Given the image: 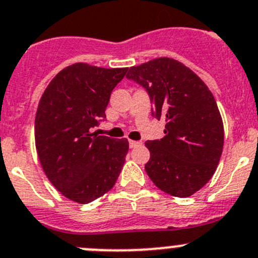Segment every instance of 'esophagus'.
<instances>
[{
    "mask_svg": "<svg viewBox=\"0 0 258 258\" xmlns=\"http://www.w3.org/2000/svg\"><path fill=\"white\" fill-rule=\"evenodd\" d=\"M142 145V142H137V140H129V147L130 148H137Z\"/></svg>",
    "mask_w": 258,
    "mask_h": 258,
    "instance_id": "esophagus-1",
    "label": "esophagus"
}]
</instances>
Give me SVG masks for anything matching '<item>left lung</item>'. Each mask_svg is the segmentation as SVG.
Wrapping results in <instances>:
<instances>
[{
  "instance_id": "obj_1",
  "label": "left lung",
  "mask_w": 258,
  "mask_h": 258,
  "mask_svg": "<svg viewBox=\"0 0 258 258\" xmlns=\"http://www.w3.org/2000/svg\"><path fill=\"white\" fill-rule=\"evenodd\" d=\"M145 89L152 115L164 119V138L147 140L145 172L163 192L185 198L215 174L223 149V123L212 93L190 69L159 57L126 75Z\"/></svg>"
}]
</instances>
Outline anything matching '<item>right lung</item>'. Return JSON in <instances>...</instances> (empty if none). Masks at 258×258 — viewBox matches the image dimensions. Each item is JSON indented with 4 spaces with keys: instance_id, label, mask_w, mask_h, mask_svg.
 I'll return each mask as SVG.
<instances>
[{
    "instance_id": "right-lung-1",
    "label": "right lung",
    "mask_w": 258,
    "mask_h": 258,
    "mask_svg": "<svg viewBox=\"0 0 258 258\" xmlns=\"http://www.w3.org/2000/svg\"><path fill=\"white\" fill-rule=\"evenodd\" d=\"M128 68L104 69L78 62L61 70L40 99L35 142L53 187L86 205L113 188L125 162L126 139L98 135L111 91Z\"/></svg>"
}]
</instances>
